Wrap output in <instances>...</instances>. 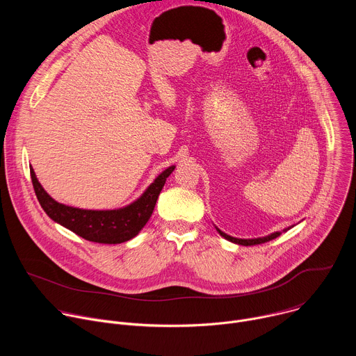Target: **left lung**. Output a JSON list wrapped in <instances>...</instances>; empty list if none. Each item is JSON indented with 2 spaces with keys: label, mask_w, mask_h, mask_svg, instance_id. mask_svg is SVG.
Wrapping results in <instances>:
<instances>
[{
  "label": "left lung",
  "mask_w": 356,
  "mask_h": 356,
  "mask_svg": "<svg viewBox=\"0 0 356 356\" xmlns=\"http://www.w3.org/2000/svg\"><path fill=\"white\" fill-rule=\"evenodd\" d=\"M291 227H289V228H286V229H283V232H286L287 229H290ZM217 231H218V234L221 235V236H224L225 239H228V241H231V242H234V243H238V245H243V246H250V245H259V243H265V242H269V241H272V239H275V238H277L279 235H282V232H273V234H270V235H268V236H264V238H255V239H239V238H234V236H231V235H227L225 232H222L221 229H218L217 228Z\"/></svg>",
  "instance_id": "obj_1"
}]
</instances>
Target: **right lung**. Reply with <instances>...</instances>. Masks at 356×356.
<instances>
[{"label": "right lung", "instance_id": "right-lung-1", "mask_svg": "<svg viewBox=\"0 0 356 356\" xmlns=\"http://www.w3.org/2000/svg\"><path fill=\"white\" fill-rule=\"evenodd\" d=\"M29 169L39 204L55 222L91 242L121 243L136 236L149 221L166 179L175 170V166L163 170L136 201L117 210H83L65 206L44 191L32 166Z\"/></svg>", "mask_w": 356, "mask_h": 356}]
</instances>
